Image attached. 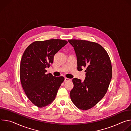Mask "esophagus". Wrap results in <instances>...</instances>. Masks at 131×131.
I'll use <instances>...</instances> for the list:
<instances>
[{
  "instance_id": "obj_1",
  "label": "esophagus",
  "mask_w": 131,
  "mask_h": 131,
  "mask_svg": "<svg viewBox=\"0 0 131 131\" xmlns=\"http://www.w3.org/2000/svg\"><path fill=\"white\" fill-rule=\"evenodd\" d=\"M70 80H71L70 79H69V78H65V81H70Z\"/></svg>"
}]
</instances>
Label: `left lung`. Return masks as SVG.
I'll list each match as a JSON object with an SVG mask.
<instances>
[{"label":"left lung","mask_w":131,"mask_h":131,"mask_svg":"<svg viewBox=\"0 0 131 131\" xmlns=\"http://www.w3.org/2000/svg\"><path fill=\"white\" fill-rule=\"evenodd\" d=\"M77 59V69L85 70L83 82L74 78L70 96L80 109L88 110L96 105L105 96L111 77L112 66L107 51L100 44L88 40L71 39Z\"/></svg>","instance_id":"obj_1"}]
</instances>
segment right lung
Returning <instances> with one entry per match:
<instances>
[{
  "mask_svg": "<svg viewBox=\"0 0 131 131\" xmlns=\"http://www.w3.org/2000/svg\"><path fill=\"white\" fill-rule=\"evenodd\" d=\"M67 42L61 39L35 41L24 52L20 67L22 86L28 99L38 107L48 106L55 100L64 80L62 76L46 74V68L53 63L54 55Z\"/></svg>",
  "mask_w": 131,
  "mask_h": 131,
  "instance_id": "add662e5",
  "label": "right lung"
}]
</instances>
